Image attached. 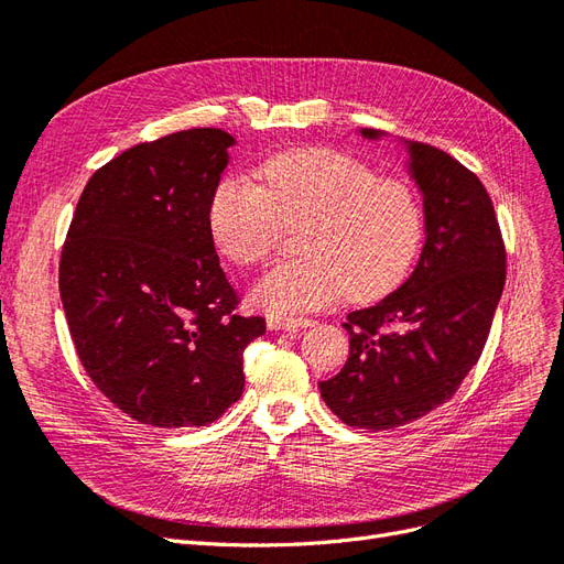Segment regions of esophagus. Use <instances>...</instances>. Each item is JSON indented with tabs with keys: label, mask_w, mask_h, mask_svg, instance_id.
I'll use <instances>...</instances> for the list:
<instances>
[{
	"label": "esophagus",
	"mask_w": 564,
	"mask_h": 564,
	"mask_svg": "<svg viewBox=\"0 0 564 564\" xmlns=\"http://www.w3.org/2000/svg\"><path fill=\"white\" fill-rule=\"evenodd\" d=\"M267 324L271 330H297V328L314 326V321L312 318H293V316H271Z\"/></svg>",
	"instance_id": "34e87169"
}]
</instances>
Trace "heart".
<instances>
[{"label": "heart", "instance_id": "obj_1", "mask_svg": "<svg viewBox=\"0 0 564 564\" xmlns=\"http://www.w3.org/2000/svg\"><path fill=\"white\" fill-rule=\"evenodd\" d=\"M300 257L254 283L252 302L271 314L321 310L390 293L409 273L423 240V207L413 188L376 176L333 149L271 155L260 184L227 176L210 200L219 252L238 267L267 262L285 229H297Z\"/></svg>", "mask_w": 564, "mask_h": 564}]
</instances>
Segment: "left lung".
<instances>
[{"label": "left lung", "instance_id": "1", "mask_svg": "<svg viewBox=\"0 0 564 564\" xmlns=\"http://www.w3.org/2000/svg\"><path fill=\"white\" fill-rule=\"evenodd\" d=\"M406 147L425 205L421 260L392 295L347 314V364L318 382L343 423L373 432L417 421L456 394L506 285V243L477 174L430 143Z\"/></svg>", "mask_w": 564, "mask_h": 564}]
</instances>
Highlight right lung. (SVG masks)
Returning a JSON list of instances; mask_svg holds the SVG:
<instances>
[{"instance_id": "obj_1", "label": "right lung", "mask_w": 564, "mask_h": 564, "mask_svg": "<svg viewBox=\"0 0 564 564\" xmlns=\"http://www.w3.org/2000/svg\"><path fill=\"white\" fill-rule=\"evenodd\" d=\"M234 137L215 127L139 143L96 170L61 250L58 291L87 376L153 427H203L243 394L240 316L219 267L210 200Z\"/></svg>"}]
</instances>
